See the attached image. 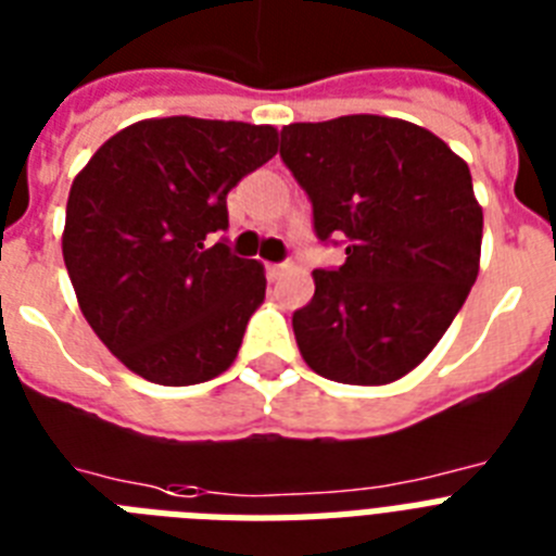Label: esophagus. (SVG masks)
<instances>
[{"mask_svg": "<svg viewBox=\"0 0 556 556\" xmlns=\"http://www.w3.org/2000/svg\"><path fill=\"white\" fill-rule=\"evenodd\" d=\"M283 273H290V264H266V275H269V281H278Z\"/></svg>", "mask_w": 556, "mask_h": 556, "instance_id": "esophagus-1", "label": "esophagus"}]
</instances>
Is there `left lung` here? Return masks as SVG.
Listing matches in <instances>:
<instances>
[{"label": "left lung", "instance_id": "1", "mask_svg": "<svg viewBox=\"0 0 556 556\" xmlns=\"http://www.w3.org/2000/svg\"><path fill=\"white\" fill-rule=\"evenodd\" d=\"M281 160L313 203L315 238L348 255L315 269L313 301L292 313L304 362L344 384L402 379L477 281L468 163L428 128L376 114L283 126Z\"/></svg>", "mask_w": 556, "mask_h": 556}]
</instances>
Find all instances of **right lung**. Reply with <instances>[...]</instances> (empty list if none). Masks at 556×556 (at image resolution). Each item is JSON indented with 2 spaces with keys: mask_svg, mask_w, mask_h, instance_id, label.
Segmentation results:
<instances>
[{
  "mask_svg": "<svg viewBox=\"0 0 556 556\" xmlns=\"http://www.w3.org/2000/svg\"><path fill=\"white\" fill-rule=\"evenodd\" d=\"M278 152L273 126L143 119L74 177L62 257L91 330L137 376L184 388L220 376L266 295L232 255L226 194Z\"/></svg>",
  "mask_w": 556,
  "mask_h": 556,
  "instance_id": "obj_1",
  "label": "right lung"
}]
</instances>
